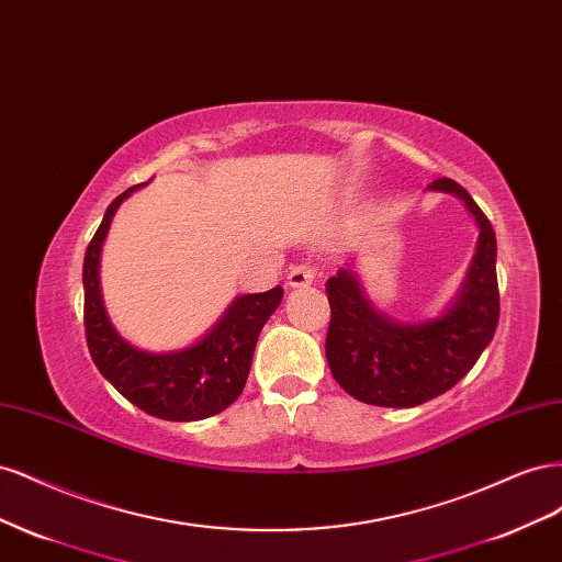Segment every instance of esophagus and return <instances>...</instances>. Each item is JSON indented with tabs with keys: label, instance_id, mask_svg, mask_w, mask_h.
<instances>
[{
	"label": "esophagus",
	"instance_id": "1",
	"mask_svg": "<svg viewBox=\"0 0 562 562\" xmlns=\"http://www.w3.org/2000/svg\"><path fill=\"white\" fill-rule=\"evenodd\" d=\"M316 277H318V271L314 265H297L291 269V274H288L285 283L291 288H307L316 281Z\"/></svg>",
	"mask_w": 562,
	"mask_h": 562
}]
</instances>
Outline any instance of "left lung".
<instances>
[{
	"mask_svg": "<svg viewBox=\"0 0 562 562\" xmlns=\"http://www.w3.org/2000/svg\"><path fill=\"white\" fill-rule=\"evenodd\" d=\"M429 190L462 199L481 232L467 281L443 316L422 323L389 318L372 307L351 269H339L326 283L330 302L326 359L337 384L356 401L415 407L446 394L481 359L497 330L495 229L462 184L440 178Z\"/></svg>",
	"mask_w": 562,
	"mask_h": 562,
	"instance_id": "obj_1",
	"label": "left lung"
}]
</instances>
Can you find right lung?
I'll return each mask as SVG.
<instances>
[{
    "mask_svg": "<svg viewBox=\"0 0 562 562\" xmlns=\"http://www.w3.org/2000/svg\"><path fill=\"white\" fill-rule=\"evenodd\" d=\"M140 184L119 194L83 258V328L95 368L133 405L168 422H196L223 413L246 386L255 342L267 318L281 304L283 288L241 295L196 345L151 353L128 345L114 330L100 295V250L122 201Z\"/></svg>",
    "mask_w": 562,
    "mask_h": 562,
    "instance_id": "right-lung-1",
    "label": "right lung"
}]
</instances>
